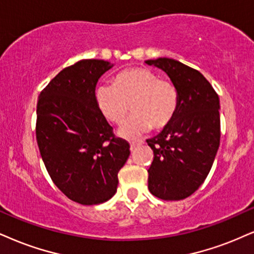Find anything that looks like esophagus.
Listing matches in <instances>:
<instances>
[{"label": "esophagus", "instance_id": "34e87169", "mask_svg": "<svg viewBox=\"0 0 254 254\" xmlns=\"http://www.w3.org/2000/svg\"><path fill=\"white\" fill-rule=\"evenodd\" d=\"M129 143H130V149L135 148V147H136L137 145H139V142H137V141H134V140H133V141H130Z\"/></svg>", "mask_w": 254, "mask_h": 254}]
</instances>
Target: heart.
I'll use <instances>...</instances> for the list:
<instances>
[{
	"instance_id": "b5f03b06",
	"label": "heart",
	"mask_w": 254,
	"mask_h": 254,
	"mask_svg": "<svg viewBox=\"0 0 254 254\" xmlns=\"http://www.w3.org/2000/svg\"><path fill=\"white\" fill-rule=\"evenodd\" d=\"M95 99L103 117L117 126L125 121L130 105L132 117L119 130L124 137H135L151 127L158 130L168 126L180 102L175 83L145 67L124 70L112 84H100Z\"/></svg>"
}]
</instances>
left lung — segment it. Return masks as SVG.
Returning <instances> with one entry per match:
<instances>
[{"instance_id":"8db88e82","label":"left lung","mask_w":254,"mask_h":254,"mask_svg":"<svg viewBox=\"0 0 254 254\" xmlns=\"http://www.w3.org/2000/svg\"><path fill=\"white\" fill-rule=\"evenodd\" d=\"M178 87L179 108L158 135L147 140L154 156L148 168V190L162 200H183L201 186L220 143L219 96L196 69L168 58L147 60Z\"/></svg>"}]
</instances>
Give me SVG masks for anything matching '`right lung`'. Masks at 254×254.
I'll return each instance as SVG.
<instances>
[{"instance_id":"1","label":"right lung","mask_w":254,"mask_h":254,"mask_svg":"<svg viewBox=\"0 0 254 254\" xmlns=\"http://www.w3.org/2000/svg\"><path fill=\"white\" fill-rule=\"evenodd\" d=\"M113 67L81 60L62 69L39 95L36 140L49 177L67 198L98 205L117 193L129 143L114 135L100 112L95 87Z\"/></svg>"}]
</instances>
